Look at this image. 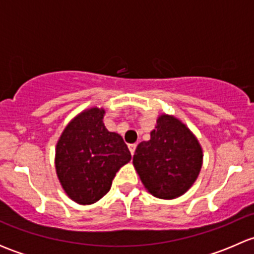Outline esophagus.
Instances as JSON below:
<instances>
[{"mask_svg":"<svg viewBox=\"0 0 254 254\" xmlns=\"http://www.w3.org/2000/svg\"><path fill=\"white\" fill-rule=\"evenodd\" d=\"M129 150H130V153H131V155L134 156L135 150H136V143H130V145H129Z\"/></svg>","mask_w":254,"mask_h":254,"instance_id":"1","label":"esophagus"}]
</instances>
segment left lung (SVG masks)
<instances>
[{
	"instance_id": "8db88e82",
	"label": "left lung",
	"mask_w": 254,
	"mask_h": 254,
	"mask_svg": "<svg viewBox=\"0 0 254 254\" xmlns=\"http://www.w3.org/2000/svg\"><path fill=\"white\" fill-rule=\"evenodd\" d=\"M132 163L152 195L173 199L186 193L198 178L203 152L183 123L163 114L151 131V139L137 145Z\"/></svg>"
}]
</instances>
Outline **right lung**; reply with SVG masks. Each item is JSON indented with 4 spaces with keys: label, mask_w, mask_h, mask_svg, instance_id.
I'll return each mask as SVG.
<instances>
[{
    "label": "right lung",
    "mask_w": 254,
    "mask_h": 254,
    "mask_svg": "<svg viewBox=\"0 0 254 254\" xmlns=\"http://www.w3.org/2000/svg\"><path fill=\"white\" fill-rule=\"evenodd\" d=\"M103 109L82 112L56 145L55 166L64 190L78 204H93L109 191L115 173L131 160L120 135L103 124Z\"/></svg>",
    "instance_id": "obj_1"
}]
</instances>
